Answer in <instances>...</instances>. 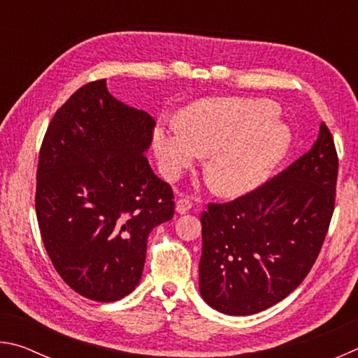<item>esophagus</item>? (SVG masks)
Segmentation results:
<instances>
[{
	"mask_svg": "<svg viewBox=\"0 0 358 358\" xmlns=\"http://www.w3.org/2000/svg\"><path fill=\"white\" fill-rule=\"evenodd\" d=\"M192 208V202L189 199H178L177 203H175V210H177L178 215H186L187 211Z\"/></svg>",
	"mask_w": 358,
	"mask_h": 358,
	"instance_id": "34e87169",
	"label": "esophagus"
}]
</instances>
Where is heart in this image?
I'll return each mask as SVG.
<instances>
[{
  "mask_svg": "<svg viewBox=\"0 0 358 358\" xmlns=\"http://www.w3.org/2000/svg\"><path fill=\"white\" fill-rule=\"evenodd\" d=\"M270 101L208 99L187 107L181 124L156 126L153 147L161 172L178 178L208 153L205 173L216 192L235 197L270 177L290 147V132Z\"/></svg>",
  "mask_w": 358,
  "mask_h": 358,
  "instance_id": "b5f03b06",
  "label": "heart"
}]
</instances>
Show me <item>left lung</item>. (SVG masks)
Listing matches in <instances>:
<instances>
[{
	"label": "left lung",
	"mask_w": 358,
	"mask_h": 358,
	"mask_svg": "<svg viewBox=\"0 0 358 358\" xmlns=\"http://www.w3.org/2000/svg\"><path fill=\"white\" fill-rule=\"evenodd\" d=\"M338 155L320 124L313 148L262 186L201 216L199 287L213 310L250 316L276 305L310 273L335 210Z\"/></svg>",
	"instance_id": "1"
}]
</instances>
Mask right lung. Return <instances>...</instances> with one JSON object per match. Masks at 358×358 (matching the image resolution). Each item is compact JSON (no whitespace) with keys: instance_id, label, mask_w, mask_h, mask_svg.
<instances>
[{"instance_id":"1","label":"right lung","mask_w":358,"mask_h":358,"mask_svg":"<svg viewBox=\"0 0 358 358\" xmlns=\"http://www.w3.org/2000/svg\"><path fill=\"white\" fill-rule=\"evenodd\" d=\"M155 120L115 99L106 78L78 88L48 124L36 215L53 266L77 294L117 301L141 282L151 230L173 217L172 187L145 151Z\"/></svg>"}]
</instances>
